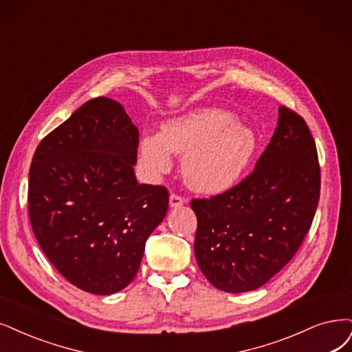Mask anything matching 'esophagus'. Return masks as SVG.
<instances>
[{
  "label": "esophagus",
  "instance_id": "esophagus-1",
  "mask_svg": "<svg viewBox=\"0 0 352 352\" xmlns=\"http://www.w3.org/2000/svg\"><path fill=\"white\" fill-rule=\"evenodd\" d=\"M184 203H186V199L178 196V194H171V196H169V207H173V209H177V207L183 206Z\"/></svg>",
  "mask_w": 352,
  "mask_h": 352
}]
</instances>
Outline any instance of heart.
<instances>
[{"instance_id": "heart-1", "label": "heart", "mask_w": 352, "mask_h": 352, "mask_svg": "<svg viewBox=\"0 0 352 352\" xmlns=\"http://www.w3.org/2000/svg\"><path fill=\"white\" fill-rule=\"evenodd\" d=\"M258 146L254 130L230 111L201 107L162 124L160 135L139 143V162L156 177L171 166V155L183 156L186 183L199 192L219 194L235 186Z\"/></svg>"}]
</instances>
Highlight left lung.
<instances>
[{
    "instance_id": "left-lung-1",
    "label": "left lung",
    "mask_w": 352,
    "mask_h": 352,
    "mask_svg": "<svg viewBox=\"0 0 352 352\" xmlns=\"http://www.w3.org/2000/svg\"><path fill=\"white\" fill-rule=\"evenodd\" d=\"M319 194L315 140L303 117L280 106L254 173L223 194L191 200L194 254L204 277L226 293L261 287L300 248Z\"/></svg>"
}]
</instances>
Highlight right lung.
Segmentation results:
<instances>
[{
  "label": "right lung",
  "instance_id": "add662e5",
  "mask_svg": "<svg viewBox=\"0 0 352 352\" xmlns=\"http://www.w3.org/2000/svg\"><path fill=\"white\" fill-rule=\"evenodd\" d=\"M139 132L120 102L87 101L50 132L29 171V217L54 267L87 293L123 290L168 210V190L139 184Z\"/></svg>",
  "mask_w": 352,
  "mask_h": 352
}]
</instances>
